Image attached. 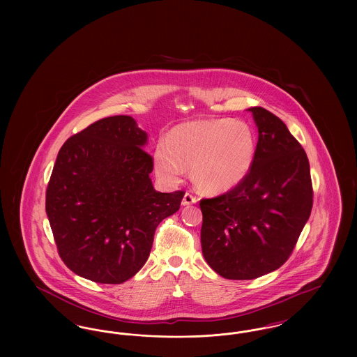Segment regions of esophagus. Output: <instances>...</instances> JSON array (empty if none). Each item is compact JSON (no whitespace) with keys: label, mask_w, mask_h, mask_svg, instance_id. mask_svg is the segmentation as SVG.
Returning a JSON list of instances; mask_svg holds the SVG:
<instances>
[{"label":"esophagus","mask_w":357,"mask_h":357,"mask_svg":"<svg viewBox=\"0 0 357 357\" xmlns=\"http://www.w3.org/2000/svg\"><path fill=\"white\" fill-rule=\"evenodd\" d=\"M197 201H198V198H197L195 195H192V194H190V192H186L185 197H183V199H182V204H183V206H188V204H197Z\"/></svg>","instance_id":"esophagus-1"}]
</instances>
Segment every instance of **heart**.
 <instances>
[{
  "label": "heart",
  "mask_w": 357,
  "mask_h": 357,
  "mask_svg": "<svg viewBox=\"0 0 357 357\" xmlns=\"http://www.w3.org/2000/svg\"><path fill=\"white\" fill-rule=\"evenodd\" d=\"M257 140L252 128L231 119L195 120L176 126L159 144L155 167L160 176L178 181L191 167L195 186L208 194L237 187L252 170Z\"/></svg>",
  "instance_id": "b5f03b06"
}]
</instances>
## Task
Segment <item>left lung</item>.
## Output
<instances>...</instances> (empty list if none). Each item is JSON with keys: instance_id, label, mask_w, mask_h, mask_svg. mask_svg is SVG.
<instances>
[{"instance_id": "1", "label": "left lung", "mask_w": 357, "mask_h": 357, "mask_svg": "<svg viewBox=\"0 0 357 357\" xmlns=\"http://www.w3.org/2000/svg\"><path fill=\"white\" fill-rule=\"evenodd\" d=\"M249 111L258 127L252 170L233 190L199 202L204 259L227 280H255L282 266L313 206L303 146L268 109Z\"/></svg>"}]
</instances>
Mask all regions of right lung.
<instances>
[{
  "label": "right lung",
  "mask_w": 357,
  "mask_h": 357,
  "mask_svg": "<svg viewBox=\"0 0 357 357\" xmlns=\"http://www.w3.org/2000/svg\"><path fill=\"white\" fill-rule=\"evenodd\" d=\"M146 142L135 120L119 115L92 123L59 151L45 210L60 258L80 277L99 284L134 277L158 225L181 207L185 191L153 188Z\"/></svg>",
  "instance_id": "add662e5"
}]
</instances>
